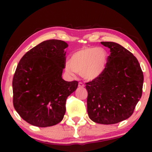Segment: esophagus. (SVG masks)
I'll use <instances>...</instances> for the list:
<instances>
[{
	"label": "esophagus",
	"mask_w": 152,
	"mask_h": 152,
	"mask_svg": "<svg viewBox=\"0 0 152 152\" xmlns=\"http://www.w3.org/2000/svg\"><path fill=\"white\" fill-rule=\"evenodd\" d=\"M78 86L80 87V88H84V87L85 86H84V84H83V83H82V82H79Z\"/></svg>",
	"instance_id": "esophagus-1"
}]
</instances>
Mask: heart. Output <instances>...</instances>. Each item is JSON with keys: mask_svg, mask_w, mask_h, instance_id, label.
Returning a JSON list of instances; mask_svg holds the SVG:
<instances>
[{"mask_svg": "<svg viewBox=\"0 0 152 152\" xmlns=\"http://www.w3.org/2000/svg\"><path fill=\"white\" fill-rule=\"evenodd\" d=\"M105 62L104 50L95 47L85 48L72 54L70 64H66L65 69L68 74H80L86 80H93L102 73Z\"/></svg>", "mask_w": 152, "mask_h": 152, "instance_id": "1", "label": "heart"}]
</instances>
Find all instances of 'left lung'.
<instances>
[{
  "label": "left lung",
  "mask_w": 152,
  "mask_h": 152,
  "mask_svg": "<svg viewBox=\"0 0 152 152\" xmlns=\"http://www.w3.org/2000/svg\"><path fill=\"white\" fill-rule=\"evenodd\" d=\"M110 49L106 68L86 83L87 112L96 123L115 124L134 113L142 96L143 73L138 59L115 42H101Z\"/></svg>",
  "instance_id": "1"
}]
</instances>
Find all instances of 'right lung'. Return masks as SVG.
Wrapping results in <instances>:
<instances>
[{"label": "right lung", "mask_w": 152, "mask_h": 152, "mask_svg": "<svg viewBox=\"0 0 152 152\" xmlns=\"http://www.w3.org/2000/svg\"><path fill=\"white\" fill-rule=\"evenodd\" d=\"M68 46L64 41H44L18 64L12 82L14 107L32 125L47 127L61 122L66 99L77 88V81L66 82L61 77Z\"/></svg>", "instance_id": "obj_1"}]
</instances>
